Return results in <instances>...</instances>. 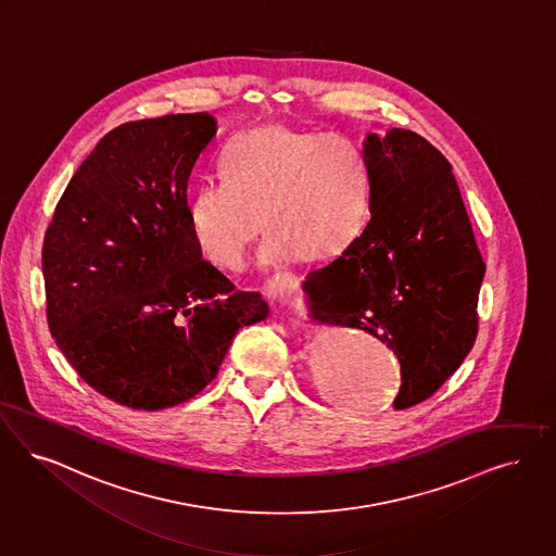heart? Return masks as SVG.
<instances>
[{"instance_id":"heart-1","label":"heart","mask_w":556,"mask_h":556,"mask_svg":"<svg viewBox=\"0 0 556 556\" xmlns=\"http://www.w3.org/2000/svg\"><path fill=\"white\" fill-rule=\"evenodd\" d=\"M222 172L194 188L188 227L200 254L223 270L244 267L265 222L273 231L263 263L279 265L337 256L368 215V165L341 134L256 128L225 147Z\"/></svg>"}]
</instances>
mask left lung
I'll return each mask as SVG.
<instances>
[{
    "label": "left lung",
    "instance_id": "obj_1",
    "mask_svg": "<svg viewBox=\"0 0 556 556\" xmlns=\"http://www.w3.org/2000/svg\"><path fill=\"white\" fill-rule=\"evenodd\" d=\"M370 219L337 258L308 273L311 318L387 343L401 364L395 409L432 397L478 334L486 265L451 163L420 134H368Z\"/></svg>",
    "mask_w": 556,
    "mask_h": 556
}]
</instances>
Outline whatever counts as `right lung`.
<instances>
[{
    "label": "right lung",
    "mask_w": 556,
    "mask_h": 556,
    "mask_svg": "<svg viewBox=\"0 0 556 556\" xmlns=\"http://www.w3.org/2000/svg\"><path fill=\"white\" fill-rule=\"evenodd\" d=\"M217 134L208 113L128 122L70 179L45 231L47 323L94 391L156 412L217 377L236 333L268 316L194 244L188 179Z\"/></svg>",
    "instance_id": "1"
}]
</instances>
